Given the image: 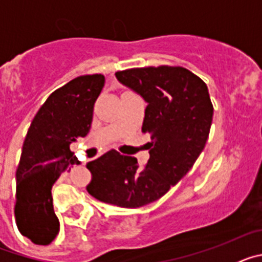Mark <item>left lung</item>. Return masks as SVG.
<instances>
[{"label": "left lung", "mask_w": 262, "mask_h": 262, "mask_svg": "<svg viewBox=\"0 0 262 262\" xmlns=\"http://www.w3.org/2000/svg\"><path fill=\"white\" fill-rule=\"evenodd\" d=\"M120 84L147 102L142 131L149 134V160L139 166L133 156L108 151L86 168L88 193L105 203L136 209L165 195L194 165L212 122L207 85L182 67H147L115 73Z\"/></svg>", "instance_id": "8db88e82"}]
</instances>
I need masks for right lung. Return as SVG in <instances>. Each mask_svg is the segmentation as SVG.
I'll list each match as a JSON object with an SVG mask.
<instances>
[{
	"label": "right lung",
	"instance_id": "right-lung-1",
	"mask_svg": "<svg viewBox=\"0 0 262 262\" xmlns=\"http://www.w3.org/2000/svg\"><path fill=\"white\" fill-rule=\"evenodd\" d=\"M103 85L102 75L73 78L55 90L32 119L15 174L14 214L19 232L34 244L48 245L59 233L51 190L62 172L80 164L69 145L89 134Z\"/></svg>",
	"mask_w": 262,
	"mask_h": 262
}]
</instances>
